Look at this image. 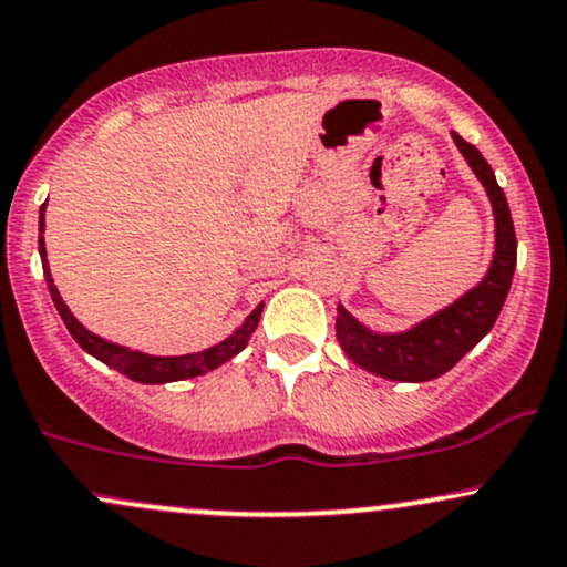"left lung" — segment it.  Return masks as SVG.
<instances>
[{
	"label": "left lung",
	"instance_id": "obj_1",
	"mask_svg": "<svg viewBox=\"0 0 567 567\" xmlns=\"http://www.w3.org/2000/svg\"><path fill=\"white\" fill-rule=\"evenodd\" d=\"M451 135L491 199L493 220H496V252L483 282L402 333H373L338 303L336 336L341 349L354 365L389 381L421 383L447 373L466 351H472L491 333L512 288L514 266H517V237H514L509 205L483 154L458 133Z\"/></svg>",
	"mask_w": 567,
	"mask_h": 567
}]
</instances>
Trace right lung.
<instances>
[{
    "mask_svg": "<svg viewBox=\"0 0 567 567\" xmlns=\"http://www.w3.org/2000/svg\"><path fill=\"white\" fill-rule=\"evenodd\" d=\"M39 231H44V205L39 210ZM39 256H42V269H44V279H48V290L53 296V303L61 315V320L66 322L69 333L74 336V341L93 354L95 360H101L103 365L120 370L122 375H127L130 381H138V383H171V381H184V379H194V375L207 373V370H216L224 362H229L231 357H237L239 351L247 347L250 336L256 333L258 320H261V311L264 303H258L256 309L247 315V320L239 324L237 330L229 338L216 343V347L197 351V354H181V357H154V354H143V351H133L127 347H120V343L106 341V338L90 333L84 324L71 315V309L66 306V301L61 298L58 292L53 275H50V266H48V250H44V237H39Z\"/></svg>",
    "mask_w": 567,
    "mask_h": 567,
    "instance_id": "right-lung-1",
    "label": "right lung"
}]
</instances>
